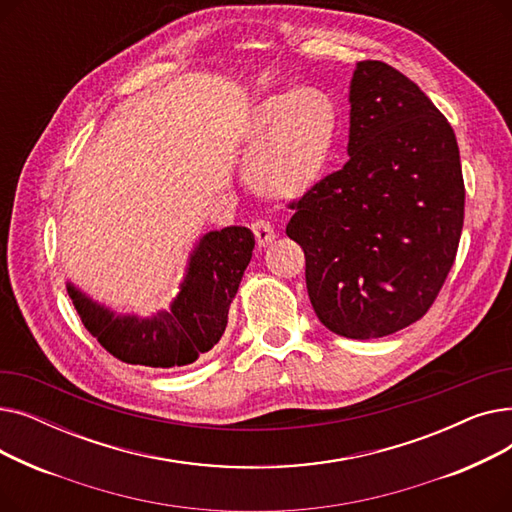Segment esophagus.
I'll list each match as a JSON object with an SVG mask.
<instances>
[{
    "label": "esophagus",
    "mask_w": 512,
    "mask_h": 512,
    "mask_svg": "<svg viewBox=\"0 0 512 512\" xmlns=\"http://www.w3.org/2000/svg\"><path fill=\"white\" fill-rule=\"evenodd\" d=\"M251 230H253L255 238H257V245L259 247L270 245V242L276 238V228H274V224L270 220H255L251 224Z\"/></svg>",
    "instance_id": "esophagus-1"
}]
</instances>
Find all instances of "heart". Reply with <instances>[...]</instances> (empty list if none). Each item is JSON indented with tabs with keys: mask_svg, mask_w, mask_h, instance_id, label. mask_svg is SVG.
Masks as SVG:
<instances>
[{
	"mask_svg": "<svg viewBox=\"0 0 512 512\" xmlns=\"http://www.w3.org/2000/svg\"><path fill=\"white\" fill-rule=\"evenodd\" d=\"M338 128L334 101L317 89H290L251 105L245 139L255 143L245 178L259 193L294 195L324 172Z\"/></svg>",
	"mask_w": 512,
	"mask_h": 512,
	"instance_id": "obj_1",
	"label": "heart"
}]
</instances>
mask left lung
<instances>
[{
  "instance_id": "1",
  "label": "left lung",
  "mask_w": 512,
  "mask_h": 512,
  "mask_svg": "<svg viewBox=\"0 0 512 512\" xmlns=\"http://www.w3.org/2000/svg\"><path fill=\"white\" fill-rule=\"evenodd\" d=\"M344 168L288 203L311 305L330 332L382 338L434 305L459 249L465 182L454 130L396 68L359 62Z\"/></svg>"
}]
</instances>
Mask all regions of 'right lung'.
Instances as JSON below:
<instances>
[{"label":"right lung","instance_id":"right-lung-1","mask_svg":"<svg viewBox=\"0 0 512 512\" xmlns=\"http://www.w3.org/2000/svg\"><path fill=\"white\" fill-rule=\"evenodd\" d=\"M253 247V232L242 226L205 234L172 309L151 319L116 317L70 284L68 294L89 334L116 359L145 367H182L220 342Z\"/></svg>","mask_w":512,"mask_h":512}]
</instances>
